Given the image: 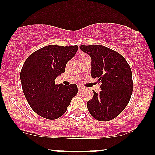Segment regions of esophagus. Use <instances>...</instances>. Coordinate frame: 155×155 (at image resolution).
Returning a JSON list of instances; mask_svg holds the SVG:
<instances>
[{"label":"esophagus","instance_id":"obj_1","mask_svg":"<svg viewBox=\"0 0 155 155\" xmlns=\"http://www.w3.org/2000/svg\"><path fill=\"white\" fill-rule=\"evenodd\" d=\"M78 91H81V90L83 89V87H82V86H78Z\"/></svg>","mask_w":155,"mask_h":155}]
</instances>
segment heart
I'll return each mask as SVG.
<instances>
[{
    "mask_svg": "<svg viewBox=\"0 0 155 155\" xmlns=\"http://www.w3.org/2000/svg\"><path fill=\"white\" fill-rule=\"evenodd\" d=\"M83 55H84V54H82V55H81V56H83Z\"/></svg>",
    "mask_w": 155,
    "mask_h": 155,
    "instance_id": "1",
    "label": "heart"
}]
</instances>
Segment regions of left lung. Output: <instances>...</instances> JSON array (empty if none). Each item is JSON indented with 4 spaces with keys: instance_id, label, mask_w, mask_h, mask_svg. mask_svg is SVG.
Wrapping results in <instances>:
<instances>
[{
    "instance_id": "left-lung-1",
    "label": "left lung",
    "mask_w": 155,
    "mask_h": 155,
    "mask_svg": "<svg viewBox=\"0 0 155 155\" xmlns=\"http://www.w3.org/2000/svg\"><path fill=\"white\" fill-rule=\"evenodd\" d=\"M91 59V77L97 78L101 91L94 92L87 108L93 117L108 121L119 115L133 91L132 74L127 61L117 51L101 45L80 46Z\"/></svg>"
}]
</instances>
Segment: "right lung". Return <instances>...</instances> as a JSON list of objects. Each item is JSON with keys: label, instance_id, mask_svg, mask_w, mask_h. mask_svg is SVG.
Returning <instances> with one entry per match:
<instances>
[{"label": "right lung", "instance_id": "add662e5", "mask_svg": "<svg viewBox=\"0 0 155 155\" xmlns=\"http://www.w3.org/2000/svg\"><path fill=\"white\" fill-rule=\"evenodd\" d=\"M77 45H49L28 57L21 71L24 94L29 106L41 117L54 120L67 110L77 94L76 84H55L56 78L64 73L68 61L74 56Z\"/></svg>", "mask_w": 155, "mask_h": 155}]
</instances>
